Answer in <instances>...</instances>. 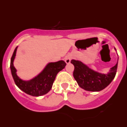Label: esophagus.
Returning <instances> with one entry per match:
<instances>
[{
  "mask_svg": "<svg viewBox=\"0 0 127 127\" xmlns=\"http://www.w3.org/2000/svg\"><path fill=\"white\" fill-rule=\"evenodd\" d=\"M70 60H71V57L70 56H66L64 58V60L66 64H69L70 62Z\"/></svg>",
  "mask_w": 127,
  "mask_h": 127,
  "instance_id": "obj_1",
  "label": "esophagus"
}]
</instances>
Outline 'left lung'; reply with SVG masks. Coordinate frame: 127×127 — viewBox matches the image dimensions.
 <instances>
[{
  "label": "left lung",
  "instance_id": "1",
  "mask_svg": "<svg viewBox=\"0 0 127 127\" xmlns=\"http://www.w3.org/2000/svg\"><path fill=\"white\" fill-rule=\"evenodd\" d=\"M74 66L73 76L81 88L86 91L98 92L106 88L114 78L117 70L118 63L112 67L108 74H100L94 71L81 62L72 60Z\"/></svg>",
  "mask_w": 127,
  "mask_h": 127
}]
</instances>
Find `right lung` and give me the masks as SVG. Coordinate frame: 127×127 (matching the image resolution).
Masks as SVG:
<instances>
[{"mask_svg":"<svg viewBox=\"0 0 127 127\" xmlns=\"http://www.w3.org/2000/svg\"><path fill=\"white\" fill-rule=\"evenodd\" d=\"M16 50L17 47L13 52L10 64L11 74L16 86L25 93L32 96L38 97L47 94L51 90L57 74L65 67V62L60 60L57 62L50 63L37 77L32 80L25 81L18 77L16 74V70L13 65Z\"/></svg>","mask_w":127,"mask_h":127,"instance_id":"obj_1","label":"right lung"}]
</instances>
